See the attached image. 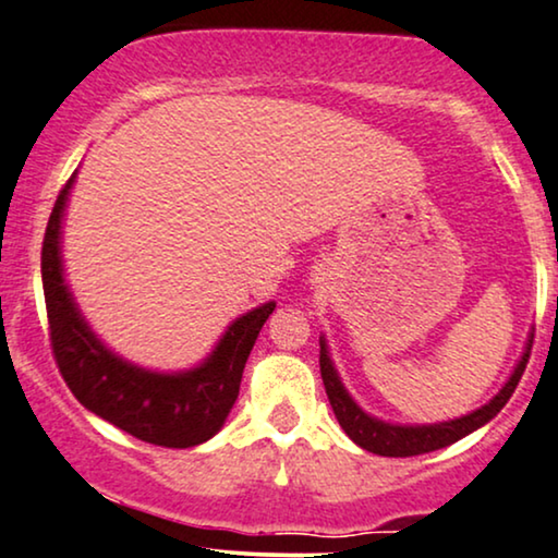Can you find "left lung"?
Here are the masks:
<instances>
[{"label": "left lung", "instance_id": "1", "mask_svg": "<svg viewBox=\"0 0 558 558\" xmlns=\"http://www.w3.org/2000/svg\"><path fill=\"white\" fill-rule=\"evenodd\" d=\"M531 345H533V336L525 345L523 359L518 361L515 372H512V376L508 379V385L495 395V400H489L484 408L474 410L472 415L456 417V421L438 423V425H389L385 421H376V417L366 415V412L351 400V395L345 392L341 379H338L336 368L330 364L328 349H325V341H320V374H323L325 392H328L330 408L336 412L338 423H341L345 436H349L353 444L379 456H421V453L438 451V448L451 446L459 438L469 436L472 430L482 428L484 423H489L492 417L508 404L512 392H515L520 376L525 372L527 359H531Z\"/></svg>", "mask_w": 558, "mask_h": 558}]
</instances>
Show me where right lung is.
Masks as SVG:
<instances>
[{
  "instance_id": "1",
  "label": "right lung",
  "mask_w": 558,
  "mask_h": 558,
  "mask_svg": "<svg viewBox=\"0 0 558 558\" xmlns=\"http://www.w3.org/2000/svg\"><path fill=\"white\" fill-rule=\"evenodd\" d=\"M76 173L58 192L43 238V292L53 359L71 392L86 410L137 440L192 448L213 438L238 400L243 368L258 330L277 302L251 310L230 325L205 364L184 374L137 368L107 351L71 300L61 266V217Z\"/></svg>"
}]
</instances>
